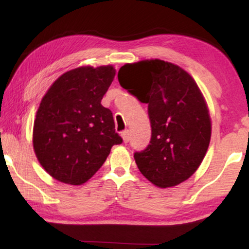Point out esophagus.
Here are the masks:
<instances>
[{"label":"esophagus","mask_w":249,"mask_h":249,"mask_svg":"<svg viewBox=\"0 0 249 249\" xmlns=\"http://www.w3.org/2000/svg\"><path fill=\"white\" fill-rule=\"evenodd\" d=\"M121 137L124 139V142H128L129 139H130V134H129V130H124L121 134Z\"/></svg>","instance_id":"1"}]
</instances>
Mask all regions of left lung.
<instances>
[{
    "mask_svg": "<svg viewBox=\"0 0 249 249\" xmlns=\"http://www.w3.org/2000/svg\"><path fill=\"white\" fill-rule=\"evenodd\" d=\"M118 79L148 104L152 138L134 155L139 171L159 188L183 182L203 162L212 132L209 107L196 81L182 68L159 59L125 63Z\"/></svg>",
    "mask_w": 249,
    "mask_h": 249,
    "instance_id": "1",
    "label": "left lung"
}]
</instances>
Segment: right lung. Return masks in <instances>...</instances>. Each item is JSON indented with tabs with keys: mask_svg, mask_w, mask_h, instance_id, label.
Returning a JSON list of instances; mask_svg holds the SVG:
<instances>
[{
	"mask_svg": "<svg viewBox=\"0 0 249 249\" xmlns=\"http://www.w3.org/2000/svg\"><path fill=\"white\" fill-rule=\"evenodd\" d=\"M115 76L113 66L69 70L49 88L36 112L33 146L43 169L57 181L79 186L122 142L112 112L101 104Z\"/></svg>",
	"mask_w": 249,
	"mask_h": 249,
	"instance_id": "add662e5",
	"label": "right lung"
}]
</instances>
